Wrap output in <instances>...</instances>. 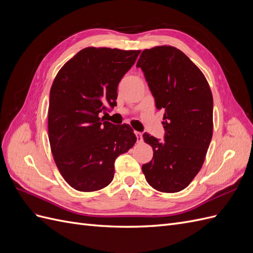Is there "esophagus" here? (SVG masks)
<instances>
[{"mask_svg": "<svg viewBox=\"0 0 253 253\" xmlns=\"http://www.w3.org/2000/svg\"><path fill=\"white\" fill-rule=\"evenodd\" d=\"M135 135H136V138H137V142L138 143H141L143 141V138H142V134L139 133V132H135Z\"/></svg>", "mask_w": 253, "mask_h": 253, "instance_id": "esophagus-1", "label": "esophagus"}]
</instances>
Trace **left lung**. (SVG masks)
Here are the masks:
<instances>
[{
    "instance_id": "8db88e82",
    "label": "left lung",
    "mask_w": 253,
    "mask_h": 253,
    "mask_svg": "<svg viewBox=\"0 0 253 253\" xmlns=\"http://www.w3.org/2000/svg\"><path fill=\"white\" fill-rule=\"evenodd\" d=\"M137 67L144 74L156 108L165 110V141L143 134L153 158L142 166V172L159 192H179L202 169L212 139L211 88L200 68L170 45L144 49Z\"/></svg>"
}]
</instances>
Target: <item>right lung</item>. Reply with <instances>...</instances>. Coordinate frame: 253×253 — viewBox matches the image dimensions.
I'll use <instances>...</instances> for the list:
<instances>
[{"label": "right lung", "mask_w": 253, "mask_h": 253, "mask_svg": "<svg viewBox=\"0 0 253 253\" xmlns=\"http://www.w3.org/2000/svg\"><path fill=\"white\" fill-rule=\"evenodd\" d=\"M140 50L86 47L68 60L52 82L48 106L51 154L64 180L80 192H94L114 178V163L134 147L128 125L100 118L116 106L117 86Z\"/></svg>", "instance_id": "1"}]
</instances>
